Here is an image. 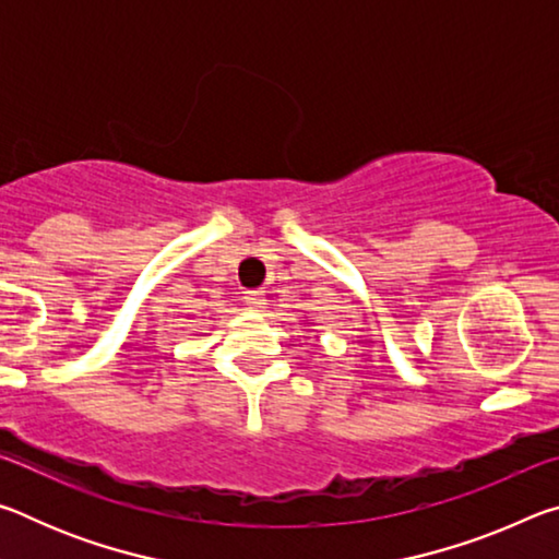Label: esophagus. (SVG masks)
Wrapping results in <instances>:
<instances>
[{
    "label": "esophagus",
    "instance_id": "1",
    "mask_svg": "<svg viewBox=\"0 0 559 559\" xmlns=\"http://www.w3.org/2000/svg\"><path fill=\"white\" fill-rule=\"evenodd\" d=\"M243 306L251 308V310H261L263 306H266V298H263V290H246Z\"/></svg>",
    "mask_w": 559,
    "mask_h": 559
}]
</instances>
